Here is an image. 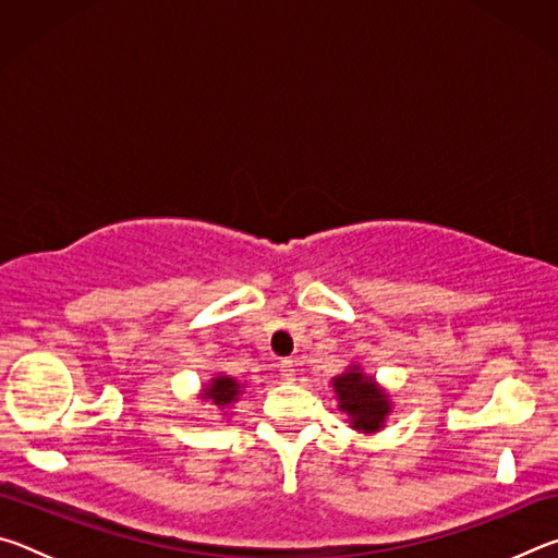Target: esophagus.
Instances as JSON below:
<instances>
[{"mask_svg":"<svg viewBox=\"0 0 558 558\" xmlns=\"http://www.w3.org/2000/svg\"><path fill=\"white\" fill-rule=\"evenodd\" d=\"M278 366H280V372H282V376H286V379H292V376H295V369H292L290 359H282Z\"/></svg>","mask_w":558,"mask_h":558,"instance_id":"obj_1","label":"esophagus"}]
</instances>
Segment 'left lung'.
Returning a JSON list of instances; mask_svg holds the SVG:
<instances>
[{"instance_id": "8db88e82", "label": "left lung", "mask_w": 558, "mask_h": 558, "mask_svg": "<svg viewBox=\"0 0 558 558\" xmlns=\"http://www.w3.org/2000/svg\"><path fill=\"white\" fill-rule=\"evenodd\" d=\"M332 386L337 391L339 409L352 418V428L372 433L384 426L386 413H389V399L372 379H366L359 369H352L337 376Z\"/></svg>"}]
</instances>
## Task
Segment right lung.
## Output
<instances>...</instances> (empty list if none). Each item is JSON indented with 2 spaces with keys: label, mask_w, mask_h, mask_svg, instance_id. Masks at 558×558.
Returning <instances> with one entry per match:
<instances>
[{
  "label": "right lung",
  "mask_w": 558,
  "mask_h": 558,
  "mask_svg": "<svg viewBox=\"0 0 558 558\" xmlns=\"http://www.w3.org/2000/svg\"><path fill=\"white\" fill-rule=\"evenodd\" d=\"M239 389H241V384H235L233 379H229V376H216L209 389H206L204 399H211L216 405H226V403L235 401Z\"/></svg>",
  "instance_id": "1"
}]
</instances>
